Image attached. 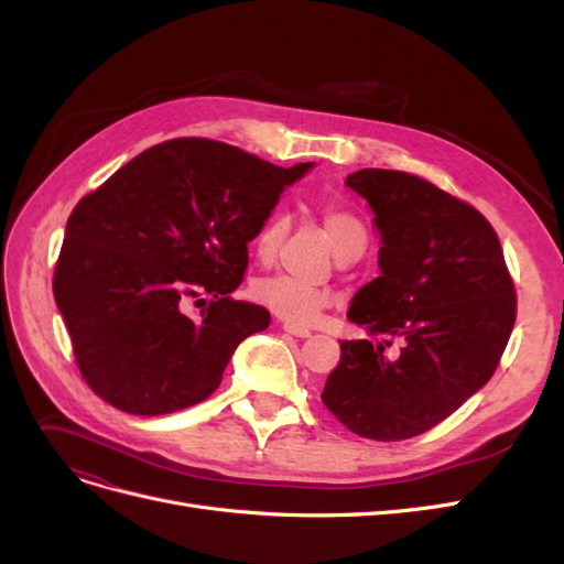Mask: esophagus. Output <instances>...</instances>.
<instances>
[{"mask_svg":"<svg viewBox=\"0 0 564 564\" xmlns=\"http://www.w3.org/2000/svg\"><path fill=\"white\" fill-rule=\"evenodd\" d=\"M284 332L286 334H292V336H299V338H308L311 336V329H305V327H299V324H284Z\"/></svg>","mask_w":564,"mask_h":564,"instance_id":"1","label":"esophagus"}]
</instances>
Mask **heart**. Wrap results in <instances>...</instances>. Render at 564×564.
Masks as SVG:
<instances>
[{
    "label": "heart",
    "instance_id": "heart-1",
    "mask_svg": "<svg viewBox=\"0 0 564 564\" xmlns=\"http://www.w3.org/2000/svg\"><path fill=\"white\" fill-rule=\"evenodd\" d=\"M322 224L336 256L340 251H346L348 247L367 242L365 226L344 209L324 207ZM286 230H289V216L284 212H272L265 224L261 226L259 235L253 237V251L263 263L275 259V253L286 237ZM249 292H251V299L259 305H263V308H268L272 315L282 317L289 324H299V327L315 324L322 311L329 308L332 303V294L327 289L301 284L284 275L256 280Z\"/></svg>",
    "mask_w": 564,
    "mask_h": 564
}]
</instances>
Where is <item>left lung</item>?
<instances>
[{
    "label": "left lung",
    "instance_id": "1",
    "mask_svg": "<svg viewBox=\"0 0 564 564\" xmlns=\"http://www.w3.org/2000/svg\"><path fill=\"white\" fill-rule=\"evenodd\" d=\"M346 185L381 235V275L352 296L348 319L383 340H344L322 402L357 435L406 440L491 379L516 324V286L497 232L470 204L388 169H360ZM388 337L401 340L392 358Z\"/></svg>",
    "mask_w": 564,
    "mask_h": 564
}]
</instances>
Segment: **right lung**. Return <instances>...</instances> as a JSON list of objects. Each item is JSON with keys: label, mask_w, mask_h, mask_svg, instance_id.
Segmentation results:
<instances>
[{"label": "right lung", "mask_w": 564, "mask_h": 564, "mask_svg": "<svg viewBox=\"0 0 564 564\" xmlns=\"http://www.w3.org/2000/svg\"><path fill=\"white\" fill-rule=\"evenodd\" d=\"M313 166L282 169L228 143L174 139L77 204L54 296L96 395L135 416L212 395L237 346L270 324L263 305L230 299L249 265L247 245L284 187ZM204 293L210 308L187 318L186 301Z\"/></svg>", "instance_id": "add662e5"}]
</instances>
